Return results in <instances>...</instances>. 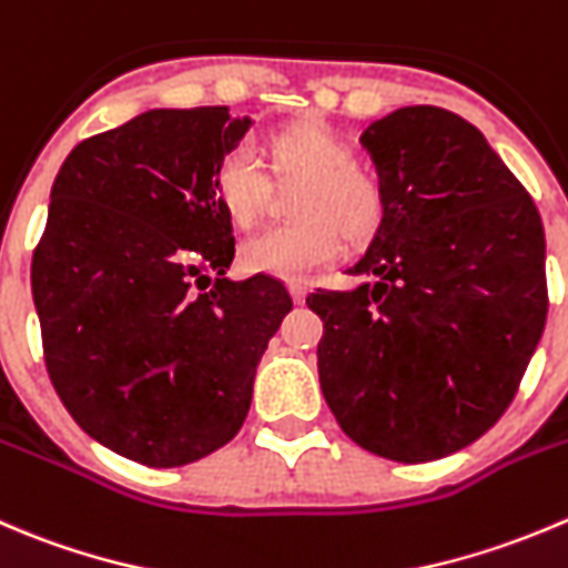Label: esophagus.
I'll use <instances>...</instances> for the list:
<instances>
[{
	"label": "esophagus",
	"mask_w": 568,
	"mask_h": 568,
	"mask_svg": "<svg viewBox=\"0 0 568 568\" xmlns=\"http://www.w3.org/2000/svg\"><path fill=\"white\" fill-rule=\"evenodd\" d=\"M288 291H291V296H294L296 305H302V302H305L307 285L302 283V280H291V283H288Z\"/></svg>",
	"instance_id": "1"
}]
</instances>
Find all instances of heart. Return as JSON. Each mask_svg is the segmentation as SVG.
Returning <instances> with one entry per match:
<instances>
[{
  "label": "heart",
  "mask_w": 568,
  "mask_h": 568,
  "mask_svg": "<svg viewBox=\"0 0 568 568\" xmlns=\"http://www.w3.org/2000/svg\"><path fill=\"white\" fill-rule=\"evenodd\" d=\"M268 169L277 183H302L294 196L300 222L272 227L241 246V266L252 274L302 280L338 255L346 244H366L385 219L383 183L355 163L352 144L322 119H302L272 132ZM213 191L230 222L250 230L263 216L272 183L246 146L219 161Z\"/></svg>",
  "instance_id": "b5f03b06"
}]
</instances>
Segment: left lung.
<instances>
[{
	"label": "left lung",
	"mask_w": 568,
	"mask_h": 568,
	"mask_svg": "<svg viewBox=\"0 0 568 568\" xmlns=\"http://www.w3.org/2000/svg\"><path fill=\"white\" fill-rule=\"evenodd\" d=\"M385 219L346 274L316 288L318 379L341 430L368 453L424 464L469 447L519 390L547 322L544 224L483 132L413 104L374 121Z\"/></svg>",
	"instance_id": "obj_1"
}]
</instances>
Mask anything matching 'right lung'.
Listing matches in <instances>:
<instances>
[{
	"mask_svg": "<svg viewBox=\"0 0 568 568\" xmlns=\"http://www.w3.org/2000/svg\"><path fill=\"white\" fill-rule=\"evenodd\" d=\"M227 108L146 110L71 150L32 252L43 363L91 438L172 469L233 442L291 311L280 280L230 283L233 222L213 191L250 130Z\"/></svg>",
	"mask_w": 568,
	"mask_h": 568,
	"instance_id": "add662e5",
	"label": "right lung"
}]
</instances>
